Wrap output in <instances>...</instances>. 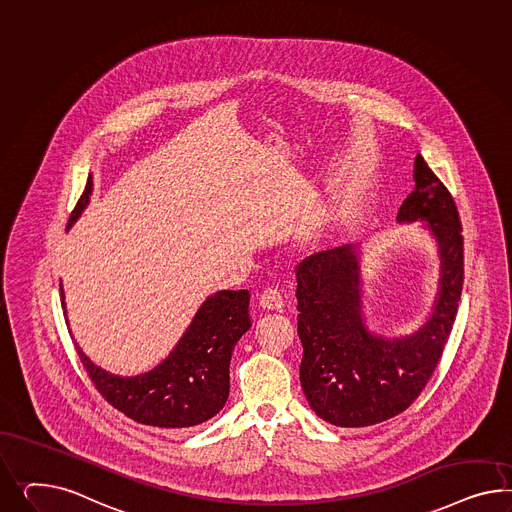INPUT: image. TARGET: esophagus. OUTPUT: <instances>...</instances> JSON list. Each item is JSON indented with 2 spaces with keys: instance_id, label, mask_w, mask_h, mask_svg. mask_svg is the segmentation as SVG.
<instances>
[{
  "instance_id": "34e87169",
  "label": "esophagus",
  "mask_w": 512,
  "mask_h": 512,
  "mask_svg": "<svg viewBox=\"0 0 512 512\" xmlns=\"http://www.w3.org/2000/svg\"><path fill=\"white\" fill-rule=\"evenodd\" d=\"M259 304L264 309H281L283 305H285V300H283V294L276 287H268V289H264L261 294H259Z\"/></svg>"
}]
</instances>
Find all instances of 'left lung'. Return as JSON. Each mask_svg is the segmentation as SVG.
Here are the masks:
<instances>
[{"label":"left lung","mask_w":512,"mask_h":512,"mask_svg":"<svg viewBox=\"0 0 512 512\" xmlns=\"http://www.w3.org/2000/svg\"><path fill=\"white\" fill-rule=\"evenodd\" d=\"M415 190L399 221H429L442 253V289L414 335L380 339L361 324L358 257L326 249L296 266L300 382L313 412L337 427H369L404 412L425 389L455 324L464 283V236L455 199L417 154Z\"/></svg>","instance_id":"1"}]
</instances>
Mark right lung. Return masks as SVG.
I'll return each instance as SVG.
<instances>
[{
  "label": "right lung",
  "instance_id": "add662e5",
  "mask_svg": "<svg viewBox=\"0 0 512 512\" xmlns=\"http://www.w3.org/2000/svg\"><path fill=\"white\" fill-rule=\"evenodd\" d=\"M91 186L89 179L67 227L89 203ZM248 307V291L216 292L201 305L169 358L151 373L132 378L106 373L76 350L93 386L113 408L141 425L186 429L214 417L227 401L231 354L251 326Z\"/></svg>",
  "mask_w": 512,
  "mask_h": 512
}]
</instances>
